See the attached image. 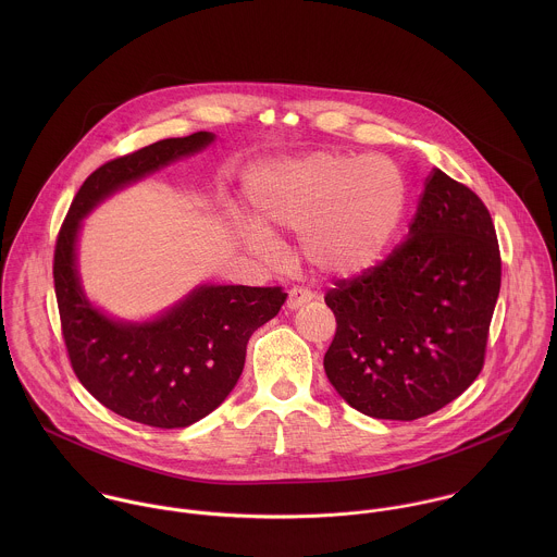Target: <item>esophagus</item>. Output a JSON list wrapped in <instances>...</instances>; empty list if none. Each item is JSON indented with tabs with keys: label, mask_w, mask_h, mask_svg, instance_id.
I'll return each mask as SVG.
<instances>
[{
	"label": "esophagus",
	"mask_w": 557,
	"mask_h": 557,
	"mask_svg": "<svg viewBox=\"0 0 557 557\" xmlns=\"http://www.w3.org/2000/svg\"><path fill=\"white\" fill-rule=\"evenodd\" d=\"M313 300V292L311 289H305V287H292L289 294H287V307L294 311L307 302Z\"/></svg>",
	"instance_id": "esophagus-1"
}]
</instances>
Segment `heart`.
<instances>
[{
  "instance_id": "b5f03b06",
  "label": "heart",
  "mask_w": 557,
  "mask_h": 557,
  "mask_svg": "<svg viewBox=\"0 0 557 557\" xmlns=\"http://www.w3.org/2000/svg\"><path fill=\"white\" fill-rule=\"evenodd\" d=\"M248 197L263 227L302 230V255L319 270L356 274L395 236L407 186L395 160L318 150L257 171ZM238 227L248 244L272 246L257 225Z\"/></svg>"
}]
</instances>
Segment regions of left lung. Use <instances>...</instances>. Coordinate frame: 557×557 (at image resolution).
<instances>
[{"label": "left lung", "instance_id": "left-lung-1", "mask_svg": "<svg viewBox=\"0 0 557 557\" xmlns=\"http://www.w3.org/2000/svg\"><path fill=\"white\" fill-rule=\"evenodd\" d=\"M502 285L491 214L442 169L424 182L409 236L325 294L336 319L323 369L354 409L416 420L463 395L484 367Z\"/></svg>", "mask_w": 557, "mask_h": 557}]
</instances>
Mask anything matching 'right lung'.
I'll list each match as a JSON object with an SVG mask.
<instances>
[{
	"label": "right lung",
	"instance_id": "1",
	"mask_svg": "<svg viewBox=\"0 0 557 557\" xmlns=\"http://www.w3.org/2000/svg\"><path fill=\"white\" fill-rule=\"evenodd\" d=\"M212 139L203 131L162 139L100 164L81 184L55 242V298L75 375L107 409L157 429L188 426L225 400L238 384L250 334L276 318L287 294L283 287L206 285L150 323L113 321L81 292L77 232L100 199Z\"/></svg>",
	"mask_w": 557,
	"mask_h": 557
}]
</instances>
